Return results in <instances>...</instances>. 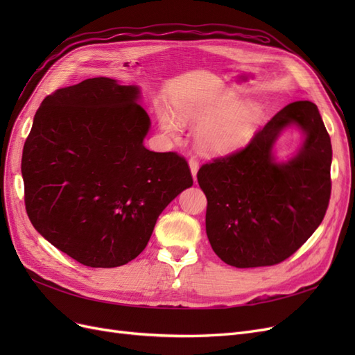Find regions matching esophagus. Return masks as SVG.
<instances>
[{
    "label": "esophagus",
    "mask_w": 355,
    "mask_h": 355,
    "mask_svg": "<svg viewBox=\"0 0 355 355\" xmlns=\"http://www.w3.org/2000/svg\"><path fill=\"white\" fill-rule=\"evenodd\" d=\"M198 168H200L198 161H197L196 158H191V159H189V170H191L192 179H194V180H197V173H198Z\"/></svg>",
    "instance_id": "34e87169"
}]
</instances>
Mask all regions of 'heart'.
Masks as SVG:
<instances>
[{
    "mask_svg": "<svg viewBox=\"0 0 355 355\" xmlns=\"http://www.w3.org/2000/svg\"><path fill=\"white\" fill-rule=\"evenodd\" d=\"M263 121L257 102H243L239 94L213 99H184L175 102L173 114L158 112V123L170 136H178L181 124H197L196 141L200 151L222 157L241 151L252 142Z\"/></svg>",
    "mask_w": 355,
    "mask_h": 355,
    "instance_id": "1",
    "label": "heart"
}]
</instances>
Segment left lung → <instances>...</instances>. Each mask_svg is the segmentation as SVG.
<instances>
[{"label":"left lung","instance_id":"8db88e82","mask_svg":"<svg viewBox=\"0 0 355 355\" xmlns=\"http://www.w3.org/2000/svg\"><path fill=\"white\" fill-rule=\"evenodd\" d=\"M303 141L286 159L275 145L287 128ZM331 144L318 108L288 103L243 151L198 170L207 197L206 232L213 252L235 268L280 263L323 220L330 200Z\"/></svg>","mask_w":355,"mask_h":355}]
</instances>
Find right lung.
I'll return each instance as SVG.
<instances>
[{"instance_id":"1","label":"right lung","mask_w":355,"mask_h":355,"mask_svg":"<svg viewBox=\"0 0 355 355\" xmlns=\"http://www.w3.org/2000/svg\"><path fill=\"white\" fill-rule=\"evenodd\" d=\"M141 87L98 77L42 101L22 154L25 206L50 244L92 268L125 265L157 219L192 187L187 161L144 141Z\"/></svg>"}]
</instances>
